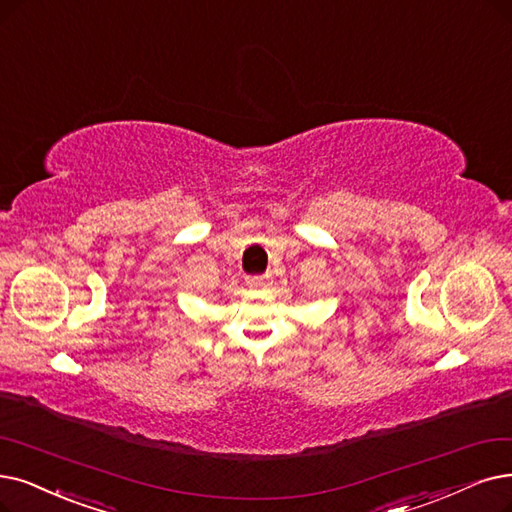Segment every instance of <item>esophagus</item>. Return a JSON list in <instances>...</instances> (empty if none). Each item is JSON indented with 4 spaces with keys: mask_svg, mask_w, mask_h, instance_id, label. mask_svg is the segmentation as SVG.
<instances>
[{
    "mask_svg": "<svg viewBox=\"0 0 512 512\" xmlns=\"http://www.w3.org/2000/svg\"><path fill=\"white\" fill-rule=\"evenodd\" d=\"M248 285L252 290H262V288H267V285H269V279L267 277H250Z\"/></svg>",
    "mask_w": 512,
    "mask_h": 512,
    "instance_id": "1",
    "label": "esophagus"
}]
</instances>
